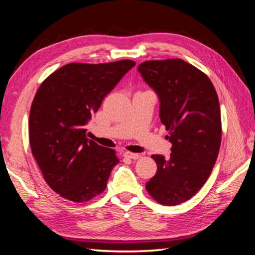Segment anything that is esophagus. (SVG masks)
<instances>
[{"instance_id": "34e87169", "label": "esophagus", "mask_w": 255, "mask_h": 255, "mask_svg": "<svg viewBox=\"0 0 255 255\" xmlns=\"http://www.w3.org/2000/svg\"><path fill=\"white\" fill-rule=\"evenodd\" d=\"M140 155L136 154V153H130V152H125L124 153V157L126 158H130V159H138L139 158Z\"/></svg>"}]
</instances>
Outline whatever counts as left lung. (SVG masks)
Here are the masks:
<instances>
[{"instance_id":"left-lung-1","label":"left lung","mask_w":255,"mask_h":255,"mask_svg":"<svg viewBox=\"0 0 255 255\" xmlns=\"http://www.w3.org/2000/svg\"><path fill=\"white\" fill-rule=\"evenodd\" d=\"M138 72L159 99V118L172 144L169 158L152 155L157 171L146 190L175 206L199 191L213 171L222 141L221 107L205 73L184 60H146Z\"/></svg>"}]
</instances>
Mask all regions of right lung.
<instances>
[{
  "mask_svg": "<svg viewBox=\"0 0 255 255\" xmlns=\"http://www.w3.org/2000/svg\"><path fill=\"white\" fill-rule=\"evenodd\" d=\"M135 64L71 63L38 89L30 109V147L47 184L65 199L85 202L105 191L119 159L114 149L86 137L85 125Z\"/></svg>",
  "mask_w": 255,
  "mask_h": 255,
  "instance_id": "right-lung-1",
  "label": "right lung"
}]
</instances>
